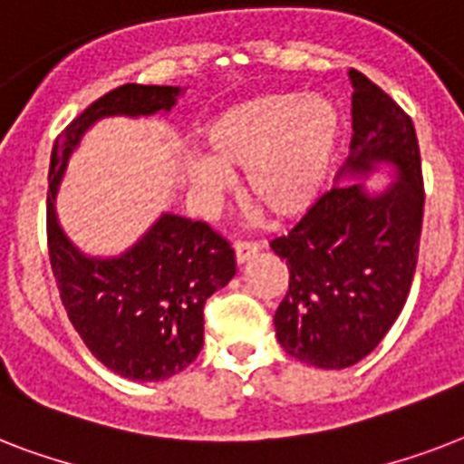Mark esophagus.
Returning a JSON list of instances; mask_svg holds the SVG:
<instances>
[{"label": "esophagus", "mask_w": 464, "mask_h": 464, "mask_svg": "<svg viewBox=\"0 0 464 464\" xmlns=\"http://www.w3.org/2000/svg\"><path fill=\"white\" fill-rule=\"evenodd\" d=\"M262 247L257 246V243H243V240H240V243H236V262H238V265H243V262H247L250 260V257H255V255L260 253Z\"/></svg>", "instance_id": "34e87169"}]
</instances>
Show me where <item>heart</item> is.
I'll return each instance as SVG.
<instances>
[{
	"mask_svg": "<svg viewBox=\"0 0 464 464\" xmlns=\"http://www.w3.org/2000/svg\"><path fill=\"white\" fill-rule=\"evenodd\" d=\"M204 156L192 188L204 202L224 195L243 170V195L276 221H291L323 195L339 144V111L330 98L262 93L217 112L202 130Z\"/></svg>",
	"mask_w": 464,
	"mask_h": 464,
	"instance_id": "obj_1",
	"label": "heart"
}]
</instances>
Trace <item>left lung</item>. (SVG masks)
Here are the masks:
<instances>
[{
    "label": "left lung",
    "mask_w": 464,
    "mask_h": 464,
    "mask_svg": "<svg viewBox=\"0 0 464 464\" xmlns=\"http://www.w3.org/2000/svg\"><path fill=\"white\" fill-rule=\"evenodd\" d=\"M352 79V147L332 188L289 236L272 240L289 265L275 313L279 344L308 366L339 371L381 344L404 308L417 269L424 182L410 115L366 74ZM382 167L391 182L363 179Z\"/></svg>",
    "instance_id": "left-lung-1"
}]
</instances>
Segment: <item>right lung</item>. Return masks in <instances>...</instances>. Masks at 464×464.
<instances>
[{"instance_id": "obj_1", "label": "right lung", "mask_w": 464, "mask_h": 464, "mask_svg": "<svg viewBox=\"0 0 464 464\" xmlns=\"http://www.w3.org/2000/svg\"><path fill=\"white\" fill-rule=\"evenodd\" d=\"M180 86L125 83L91 103L57 137L50 156L47 246L69 320L103 366L140 382L166 381L204 344V304L236 275V255L202 221L163 211L120 255H86L57 217V192L83 134L103 118L168 115Z\"/></svg>"}]
</instances>
